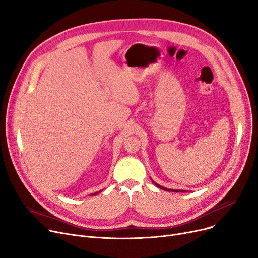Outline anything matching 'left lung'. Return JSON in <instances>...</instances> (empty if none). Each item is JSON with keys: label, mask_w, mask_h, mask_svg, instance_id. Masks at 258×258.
<instances>
[{"label": "left lung", "mask_w": 258, "mask_h": 258, "mask_svg": "<svg viewBox=\"0 0 258 258\" xmlns=\"http://www.w3.org/2000/svg\"><path fill=\"white\" fill-rule=\"evenodd\" d=\"M153 183L157 186V187H159V188H161V189H163V190H166V191H172V192H180L181 190H177V189H169V188H165V187H163V186H160L159 184H157V183H155L154 181H153ZM183 192H185L184 190H182Z\"/></svg>", "instance_id": "8db88e82"}]
</instances>
